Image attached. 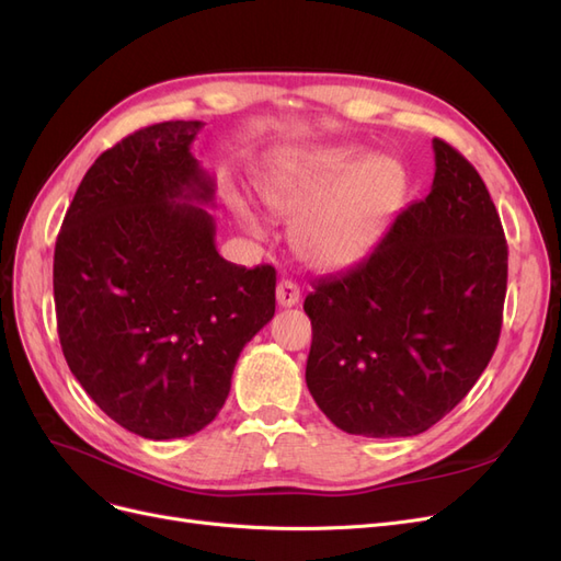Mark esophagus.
<instances>
[{"label":"esophagus","instance_id":"1","mask_svg":"<svg viewBox=\"0 0 561 561\" xmlns=\"http://www.w3.org/2000/svg\"><path fill=\"white\" fill-rule=\"evenodd\" d=\"M276 299H278L280 307H285V309L295 307V304L299 301V285L295 280L283 278L276 287Z\"/></svg>","mask_w":561,"mask_h":561}]
</instances>
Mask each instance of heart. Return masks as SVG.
I'll return each instance as SVG.
<instances>
[{
  "mask_svg": "<svg viewBox=\"0 0 561 561\" xmlns=\"http://www.w3.org/2000/svg\"><path fill=\"white\" fill-rule=\"evenodd\" d=\"M260 192L268 210L299 217L293 248L304 262L318 271H342L365 257L402 206L407 171L396 157L325 147L264 178ZM236 213L257 229L243 201H236Z\"/></svg>",
  "mask_w": 561,
  "mask_h": 561,
  "instance_id": "b5f03b06",
  "label": "heart"
}]
</instances>
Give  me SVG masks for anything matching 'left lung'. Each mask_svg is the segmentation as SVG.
<instances>
[{
	"label": "left lung",
	"mask_w": 561,
	"mask_h": 561,
	"mask_svg": "<svg viewBox=\"0 0 561 561\" xmlns=\"http://www.w3.org/2000/svg\"><path fill=\"white\" fill-rule=\"evenodd\" d=\"M431 194L407 206L346 274L304 301L313 342L307 386L336 428L365 437L428 431L496 351L507 243L472 163L433 140Z\"/></svg>",
	"instance_id": "left-lung-1"
}]
</instances>
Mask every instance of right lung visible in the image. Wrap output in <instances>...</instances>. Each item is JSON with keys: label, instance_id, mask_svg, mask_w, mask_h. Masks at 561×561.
Returning <instances> with one entry per match:
<instances>
[{"label": "right lung", "instance_id": "1", "mask_svg": "<svg viewBox=\"0 0 561 561\" xmlns=\"http://www.w3.org/2000/svg\"><path fill=\"white\" fill-rule=\"evenodd\" d=\"M201 122H163L103 151L54 254L58 336L93 402L147 439L194 435L222 410L236 360L276 311V268L219 257Z\"/></svg>", "mask_w": 561, "mask_h": 561}]
</instances>
